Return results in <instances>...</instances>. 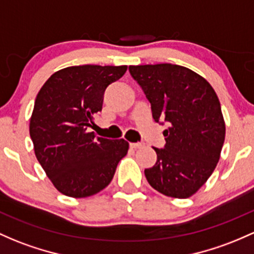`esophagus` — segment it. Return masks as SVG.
Returning <instances> with one entry per match:
<instances>
[{
    "label": "esophagus",
    "instance_id": "34e87169",
    "mask_svg": "<svg viewBox=\"0 0 254 254\" xmlns=\"http://www.w3.org/2000/svg\"><path fill=\"white\" fill-rule=\"evenodd\" d=\"M142 146H143V144L140 143V142H137V143H136V142H131V143H130V147H131L132 149H137V148H141Z\"/></svg>",
    "mask_w": 254,
    "mask_h": 254
}]
</instances>
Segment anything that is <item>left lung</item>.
<instances>
[{
    "instance_id": "obj_1",
    "label": "left lung",
    "mask_w": 254,
    "mask_h": 254,
    "mask_svg": "<svg viewBox=\"0 0 254 254\" xmlns=\"http://www.w3.org/2000/svg\"><path fill=\"white\" fill-rule=\"evenodd\" d=\"M129 71L150 102L154 121L168 124L165 146L153 147L157 161L144 170L147 181L166 196H191L221 157L225 124L218 96L205 78L180 65L129 66Z\"/></svg>"
}]
</instances>
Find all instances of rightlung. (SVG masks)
I'll return each mask as SVG.
<instances>
[{
    "label": "right lung",
    "instance_id": "right-lung-1",
    "mask_svg": "<svg viewBox=\"0 0 254 254\" xmlns=\"http://www.w3.org/2000/svg\"><path fill=\"white\" fill-rule=\"evenodd\" d=\"M127 66L83 65L55 72L35 100L30 136L37 160L60 193L86 197L111 183L129 143L89 132L104 93Z\"/></svg>",
    "mask_w": 254,
    "mask_h": 254
}]
</instances>
